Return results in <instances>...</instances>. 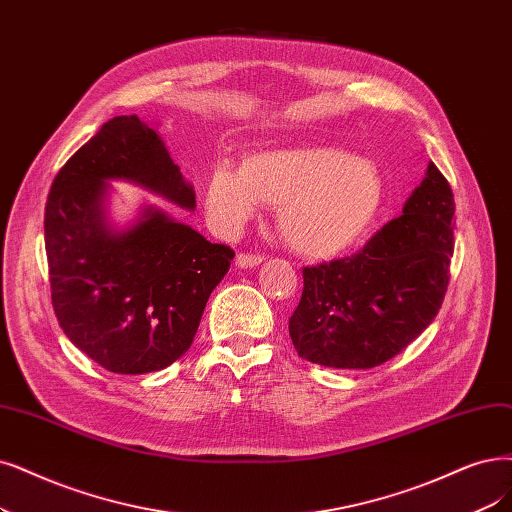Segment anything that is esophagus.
I'll list each match as a JSON object with an SVG mask.
<instances>
[{"mask_svg":"<svg viewBox=\"0 0 512 512\" xmlns=\"http://www.w3.org/2000/svg\"><path fill=\"white\" fill-rule=\"evenodd\" d=\"M261 261H263V257H261V255L240 253V255L236 257V266H238V268H242V270H251V268L261 266Z\"/></svg>","mask_w":512,"mask_h":512,"instance_id":"34e87169","label":"esophagus"}]
</instances>
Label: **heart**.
Listing matches in <instances>:
<instances>
[{
	"label": "heart",
	"mask_w": 512,
	"mask_h": 512,
	"mask_svg": "<svg viewBox=\"0 0 512 512\" xmlns=\"http://www.w3.org/2000/svg\"><path fill=\"white\" fill-rule=\"evenodd\" d=\"M384 202V179L361 156L327 145L261 149L238 168L219 164L204 181V206L223 232H240L259 206H276L291 249L333 259L361 242Z\"/></svg>",
	"instance_id": "obj_1"
}]
</instances>
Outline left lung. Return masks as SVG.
<instances>
[{
  "label": "left lung",
  "mask_w": 512,
  "mask_h": 512,
  "mask_svg": "<svg viewBox=\"0 0 512 512\" xmlns=\"http://www.w3.org/2000/svg\"><path fill=\"white\" fill-rule=\"evenodd\" d=\"M453 194L428 162L403 215L361 253L304 268V291L289 318L301 358L333 369H371L407 348L437 316L453 257Z\"/></svg>",
  "instance_id": "8db88e82"
}]
</instances>
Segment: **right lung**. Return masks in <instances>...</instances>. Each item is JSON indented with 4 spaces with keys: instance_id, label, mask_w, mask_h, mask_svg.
Returning a JSON list of instances; mask_svg holds the SVG:
<instances>
[{
    "instance_id": "add662e5",
    "label": "right lung",
    "mask_w": 512,
    "mask_h": 512,
    "mask_svg": "<svg viewBox=\"0 0 512 512\" xmlns=\"http://www.w3.org/2000/svg\"><path fill=\"white\" fill-rule=\"evenodd\" d=\"M111 181L139 185L185 211L196 208V192L158 130L137 116L105 122L50 187L44 236L59 325L103 369L141 375L192 346L234 251L156 204L116 225L107 211Z\"/></svg>"
}]
</instances>
